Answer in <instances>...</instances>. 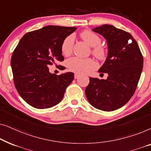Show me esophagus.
Masks as SVG:
<instances>
[{
  "mask_svg": "<svg viewBox=\"0 0 151 151\" xmlns=\"http://www.w3.org/2000/svg\"><path fill=\"white\" fill-rule=\"evenodd\" d=\"M80 77V75L78 73H75V75H74V78H75V79H77V78H78Z\"/></svg>",
  "mask_w": 151,
  "mask_h": 151,
  "instance_id": "esophagus-1",
  "label": "esophagus"
}]
</instances>
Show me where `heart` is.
I'll return each instance as SVG.
<instances>
[{"label": "heart", "mask_w": 151, "mask_h": 151, "mask_svg": "<svg viewBox=\"0 0 151 151\" xmlns=\"http://www.w3.org/2000/svg\"><path fill=\"white\" fill-rule=\"evenodd\" d=\"M80 37L85 42L92 47V53L97 58L103 60L106 57V49L100 44V37L90 30H84L80 33ZM74 45V37L69 35L64 39L61 45L62 53L68 56L72 53ZM67 66L70 71L77 73H85L97 67V64L92 58H80L73 57L67 62Z\"/></svg>", "instance_id": "1"}]
</instances>
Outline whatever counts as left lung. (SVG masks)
<instances>
[{"label": "left lung", "instance_id": "8db88e82", "mask_svg": "<svg viewBox=\"0 0 151 151\" xmlns=\"http://www.w3.org/2000/svg\"><path fill=\"white\" fill-rule=\"evenodd\" d=\"M106 40L108 55L99 73L107 79L89 78L85 94L95 108L113 111L122 107L135 93L143 69V56L131 34L111 24L92 29Z\"/></svg>", "mask_w": 151, "mask_h": 151}]
</instances>
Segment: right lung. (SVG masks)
<instances>
[{
  "label": "right lung",
  "instance_id": "add662e5",
  "mask_svg": "<svg viewBox=\"0 0 151 151\" xmlns=\"http://www.w3.org/2000/svg\"><path fill=\"white\" fill-rule=\"evenodd\" d=\"M76 29L44 27L24 34L14 49L11 59L14 84L20 97L34 108L48 109L58 104L73 81L72 72L58 76L51 73L49 67L64 60L62 42Z\"/></svg>",
  "mask_w": 151,
  "mask_h": 151
}]
</instances>
